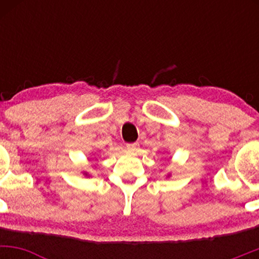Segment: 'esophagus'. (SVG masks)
Instances as JSON below:
<instances>
[{
    "label": "esophagus",
    "instance_id": "34e87169",
    "mask_svg": "<svg viewBox=\"0 0 259 259\" xmlns=\"http://www.w3.org/2000/svg\"><path fill=\"white\" fill-rule=\"evenodd\" d=\"M139 147L138 142H132V144H126V148L129 151H136Z\"/></svg>",
    "mask_w": 259,
    "mask_h": 259
}]
</instances>
